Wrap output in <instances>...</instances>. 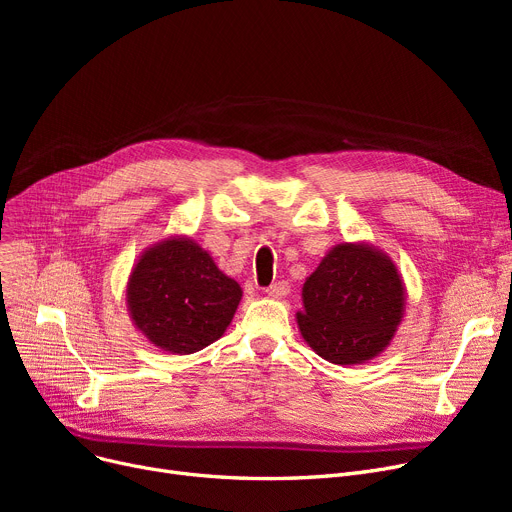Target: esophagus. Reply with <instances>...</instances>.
Instances as JSON below:
<instances>
[{"instance_id":"esophagus-1","label":"esophagus","mask_w":512,"mask_h":512,"mask_svg":"<svg viewBox=\"0 0 512 512\" xmlns=\"http://www.w3.org/2000/svg\"><path fill=\"white\" fill-rule=\"evenodd\" d=\"M265 292H267V294H270V297H272V299H284V297H286V294L290 292V286H288V282H284V280H282V282H276V284H272V286H270V288H267Z\"/></svg>"}]
</instances>
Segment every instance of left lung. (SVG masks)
I'll list each match as a JSON object with an SVG mask.
<instances>
[{"mask_svg": "<svg viewBox=\"0 0 512 512\" xmlns=\"http://www.w3.org/2000/svg\"><path fill=\"white\" fill-rule=\"evenodd\" d=\"M405 301V282L388 253L369 242H340L305 280L297 326L326 361L367 363L390 346Z\"/></svg>", "mask_w": 512, "mask_h": 512, "instance_id": "left-lung-1", "label": "left lung"}]
</instances>
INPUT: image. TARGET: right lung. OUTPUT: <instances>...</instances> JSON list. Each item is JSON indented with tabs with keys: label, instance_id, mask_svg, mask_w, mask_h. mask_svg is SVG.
I'll use <instances>...</instances> for the list:
<instances>
[{
	"label": "right lung",
	"instance_id": "add662e5",
	"mask_svg": "<svg viewBox=\"0 0 512 512\" xmlns=\"http://www.w3.org/2000/svg\"><path fill=\"white\" fill-rule=\"evenodd\" d=\"M242 288L191 236L174 234L145 249L126 282V307L153 346L191 355L224 336Z\"/></svg>",
	"mask_w": 512,
	"mask_h": 512
}]
</instances>
